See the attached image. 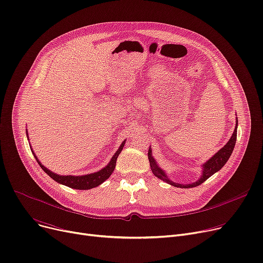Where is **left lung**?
Wrapping results in <instances>:
<instances>
[{
  "instance_id": "obj_1",
  "label": "left lung",
  "mask_w": 263,
  "mask_h": 263,
  "mask_svg": "<svg viewBox=\"0 0 263 263\" xmlns=\"http://www.w3.org/2000/svg\"><path fill=\"white\" fill-rule=\"evenodd\" d=\"M236 132H237V120L235 122V129L233 131V134L230 138V140L228 141V143L221 148V149H219L212 158H210L206 162H204L202 164V174H201L200 178L195 182H191V184H186V185L174 182L173 180H171L168 178L167 174L165 173V171H163L161 167L159 166V164L156 161V159L153 157L152 147L149 146V149H148V159H149V164H151V168L153 171L154 175L161 180L167 182V184L172 185L174 187H178V188H192V187H197V186L201 185L203 181L210 178L213 174L218 172V171L227 163L228 160H229V158L234 149V146H235Z\"/></svg>"
}]
</instances>
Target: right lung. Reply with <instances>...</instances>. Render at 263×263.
<instances>
[{
	"label": "right lung",
	"instance_id": "obj_1",
	"mask_svg": "<svg viewBox=\"0 0 263 263\" xmlns=\"http://www.w3.org/2000/svg\"><path fill=\"white\" fill-rule=\"evenodd\" d=\"M26 132H27L28 141H29L28 130H27ZM124 143H125V140L121 143V145L119 146L117 152H116L115 154H114V156L111 157V159L109 160V162L107 163L106 166H104L103 168H101L100 171H98V172L86 174V175H78V176H75V175H60V174H57V173L52 172V171L48 170L46 166H44V165L41 163V161L39 160V158L36 157V155L34 154V152H33L31 146H30V148H31L33 156L35 157L37 163H39L40 166L44 170V172L46 173V174H48L53 180H55L57 182H59V184H61V185L67 186V187L73 188V189L88 190V189L96 188V187L100 186V185L102 184V182H104V181L111 175V173L114 172V170H115V167H116L117 158H118L119 154H120L121 151H122V148H123V146H124Z\"/></svg>",
	"mask_w": 263,
	"mask_h": 263
}]
</instances>
